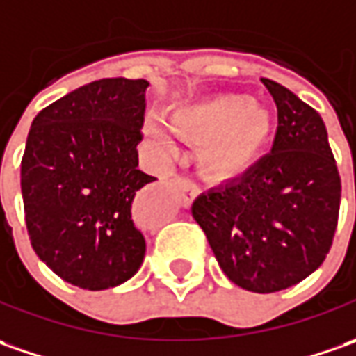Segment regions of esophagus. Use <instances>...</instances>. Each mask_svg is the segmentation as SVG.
<instances>
[{"mask_svg": "<svg viewBox=\"0 0 356 356\" xmlns=\"http://www.w3.org/2000/svg\"><path fill=\"white\" fill-rule=\"evenodd\" d=\"M177 191H179V195H181V199L185 201V204L187 202H191L197 195H199V185L195 183V181H191V179L187 177H181L177 179Z\"/></svg>", "mask_w": 356, "mask_h": 356, "instance_id": "34e87169", "label": "esophagus"}]
</instances>
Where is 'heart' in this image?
<instances>
[{
  "label": "heart",
  "mask_w": 356,
  "mask_h": 356,
  "mask_svg": "<svg viewBox=\"0 0 356 356\" xmlns=\"http://www.w3.org/2000/svg\"><path fill=\"white\" fill-rule=\"evenodd\" d=\"M171 124L191 140H202L197 159L209 175L220 179L234 177L250 165L272 128L268 110L242 94L183 110ZM147 131L155 140L165 138L157 124H149Z\"/></svg>",
  "instance_id": "b5f03b06"
}]
</instances>
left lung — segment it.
Here are the masks:
<instances>
[{
  "instance_id": "1",
  "label": "left lung",
  "mask_w": 356,
  "mask_h": 356,
  "mask_svg": "<svg viewBox=\"0 0 356 356\" xmlns=\"http://www.w3.org/2000/svg\"><path fill=\"white\" fill-rule=\"evenodd\" d=\"M262 84L277 108L272 152L201 193L191 213L230 282L272 293L323 264L337 228L341 177L321 116L286 86Z\"/></svg>"
}]
</instances>
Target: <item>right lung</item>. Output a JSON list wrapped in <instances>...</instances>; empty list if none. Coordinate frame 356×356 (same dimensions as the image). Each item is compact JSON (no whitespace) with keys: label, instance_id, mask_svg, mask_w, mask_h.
<instances>
[{"label":"right lung","instance_id":"right-lung-1","mask_svg":"<svg viewBox=\"0 0 356 356\" xmlns=\"http://www.w3.org/2000/svg\"><path fill=\"white\" fill-rule=\"evenodd\" d=\"M143 79H102L33 120L21 161L25 222L35 254L82 289L116 288L140 270L145 238L134 201L155 177L138 169Z\"/></svg>","mask_w":356,"mask_h":356}]
</instances>
